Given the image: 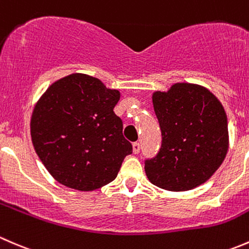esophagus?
Listing matches in <instances>:
<instances>
[{
	"instance_id": "obj_1",
	"label": "esophagus",
	"mask_w": 249,
	"mask_h": 249,
	"mask_svg": "<svg viewBox=\"0 0 249 249\" xmlns=\"http://www.w3.org/2000/svg\"><path fill=\"white\" fill-rule=\"evenodd\" d=\"M133 152H134V154H139V152H140V142H133Z\"/></svg>"
}]
</instances>
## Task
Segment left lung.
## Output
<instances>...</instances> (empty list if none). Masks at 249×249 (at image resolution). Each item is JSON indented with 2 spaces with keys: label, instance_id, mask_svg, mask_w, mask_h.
Masks as SVG:
<instances>
[{
  "label": "left lung",
  "instance_id": "1",
  "mask_svg": "<svg viewBox=\"0 0 249 249\" xmlns=\"http://www.w3.org/2000/svg\"><path fill=\"white\" fill-rule=\"evenodd\" d=\"M152 103L162 144L156 156L145 160L149 180L169 191L191 190L207 181L228 152L223 105L205 87L191 83L155 92Z\"/></svg>",
  "mask_w": 249,
  "mask_h": 249
}]
</instances>
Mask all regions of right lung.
Wrapping results in <instances>:
<instances>
[{
	"instance_id": "obj_1",
	"label": "right lung",
	"mask_w": 249,
	"mask_h": 249,
	"mask_svg": "<svg viewBox=\"0 0 249 249\" xmlns=\"http://www.w3.org/2000/svg\"><path fill=\"white\" fill-rule=\"evenodd\" d=\"M119 100V90L83 73L56 81L42 95L31 117V139L55 180L92 191L116 178L133 152L114 112Z\"/></svg>"
}]
</instances>
